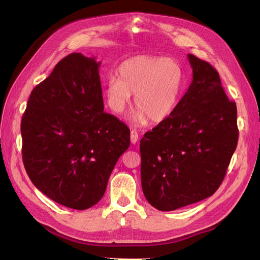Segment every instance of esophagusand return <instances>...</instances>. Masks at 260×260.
Listing matches in <instances>:
<instances>
[{
  "label": "esophagus",
  "mask_w": 260,
  "mask_h": 260,
  "mask_svg": "<svg viewBox=\"0 0 260 260\" xmlns=\"http://www.w3.org/2000/svg\"><path fill=\"white\" fill-rule=\"evenodd\" d=\"M130 141L132 144H136L139 141V133L137 132V130H131L130 132Z\"/></svg>",
  "instance_id": "esophagus-1"
}]
</instances>
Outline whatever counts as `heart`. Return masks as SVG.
<instances>
[{"instance_id":"1","label":"heart","mask_w":260,"mask_h":260,"mask_svg":"<svg viewBox=\"0 0 260 260\" xmlns=\"http://www.w3.org/2000/svg\"><path fill=\"white\" fill-rule=\"evenodd\" d=\"M183 70L175 59L140 55L118 67V78L109 77L105 98L111 111L121 116L130 106L131 94L139 107L133 120L161 122L175 111L183 86Z\"/></svg>"}]
</instances>
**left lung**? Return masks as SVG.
<instances>
[{
  "mask_svg": "<svg viewBox=\"0 0 260 260\" xmlns=\"http://www.w3.org/2000/svg\"><path fill=\"white\" fill-rule=\"evenodd\" d=\"M193 80L166 120L140 142L141 182L153 207L170 211L205 200L221 184L237 148V105L217 70L187 55Z\"/></svg>",
  "mask_w": 260,
  "mask_h": 260,
  "instance_id": "obj_1",
  "label": "left lung"
}]
</instances>
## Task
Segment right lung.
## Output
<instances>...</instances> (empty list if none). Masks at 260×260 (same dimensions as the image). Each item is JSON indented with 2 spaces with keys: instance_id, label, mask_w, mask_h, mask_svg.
<instances>
[{
  "instance_id": "1",
  "label": "right lung",
  "mask_w": 260,
  "mask_h": 260,
  "mask_svg": "<svg viewBox=\"0 0 260 260\" xmlns=\"http://www.w3.org/2000/svg\"><path fill=\"white\" fill-rule=\"evenodd\" d=\"M101 62L81 53L62 58L30 94L21 119L22 161L44 195L68 208L98 204L130 130L104 113Z\"/></svg>"
}]
</instances>
